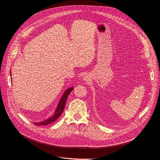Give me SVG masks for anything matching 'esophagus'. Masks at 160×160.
Segmentation results:
<instances>
[{"instance_id":"1","label":"esophagus","mask_w":160,"mask_h":160,"mask_svg":"<svg viewBox=\"0 0 160 160\" xmlns=\"http://www.w3.org/2000/svg\"><path fill=\"white\" fill-rule=\"evenodd\" d=\"M83 81L88 82L89 79H88V77L87 75H84V76L83 77Z\"/></svg>"}]
</instances>
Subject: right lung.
Returning a JSON list of instances; mask_svg holds the SVG:
<instances>
[{"label": "right lung", "mask_w": 160, "mask_h": 160, "mask_svg": "<svg viewBox=\"0 0 160 160\" xmlns=\"http://www.w3.org/2000/svg\"><path fill=\"white\" fill-rule=\"evenodd\" d=\"M10 73H11V72H10ZM73 87H70L69 88L67 89L65 91L64 93L63 94L62 97H61V98H60V100L58 102V104L57 107L56 111L54 112V114H53L52 116L48 118V119H46L44 121H42L41 122H33L34 124L36 125V126H46L48 124H51L52 122H55L58 119V118L62 115V114L63 113V110H64L65 107V104H66V102H67V99L68 98V96L69 95L70 93L73 90Z\"/></svg>", "instance_id": "right-lung-1"}]
</instances>
